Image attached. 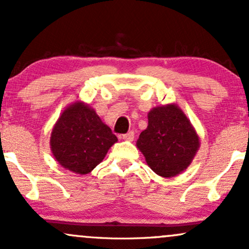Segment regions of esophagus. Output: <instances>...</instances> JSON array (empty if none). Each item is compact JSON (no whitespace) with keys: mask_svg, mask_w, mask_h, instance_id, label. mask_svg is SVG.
Returning a JSON list of instances; mask_svg holds the SVG:
<instances>
[{"mask_svg":"<svg viewBox=\"0 0 249 249\" xmlns=\"http://www.w3.org/2000/svg\"><path fill=\"white\" fill-rule=\"evenodd\" d=\"M133 138H134V132H133V131H130V132L123 134V136H122L123 141H126V142H132Z\"/></svg>","mask_w":249,"mask_h":249,"instance_id":"34e87169","label":"esophagus"}]
</instances>
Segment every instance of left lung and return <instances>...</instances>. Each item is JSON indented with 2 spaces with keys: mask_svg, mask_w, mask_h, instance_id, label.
Masks as SVG:
<instances>
[{
  "mask_svg": "<svg viewBox=\"0 0 249 249\" xmlns=\"http://www.w3.org/2000/svg\"><path fill=\"white\" fill-rule=\"evenodd\" d=\"M147 119V127L136 144L146 164L164 178L184 172L200 147L199 136L190 119L176 104L153 107Z\"/></svg>",
  "mask_w": 249,
  "mask_h": 249,
  "instance_id": "8db88e82",
  "label": "left lung"
}]
</instances>
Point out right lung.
I'll return each instance as SVG.
<instances>
[{"label": "right lung", "instance_id": "right-lung-1", "mask_svg": "<svg viewBox=\"0 0 249 249\" xmlns=\"http://www.w3.org/2000/svg\"><path fill=\"white\" fill-rule=\"evenodd\" d=\"M118 142L95 108L82 101L65 107L53 125L50 148L56 161L71 172L90 173Z\"/></svg>", "mask_w": 249, "mask_h": 249}]
</instances>
